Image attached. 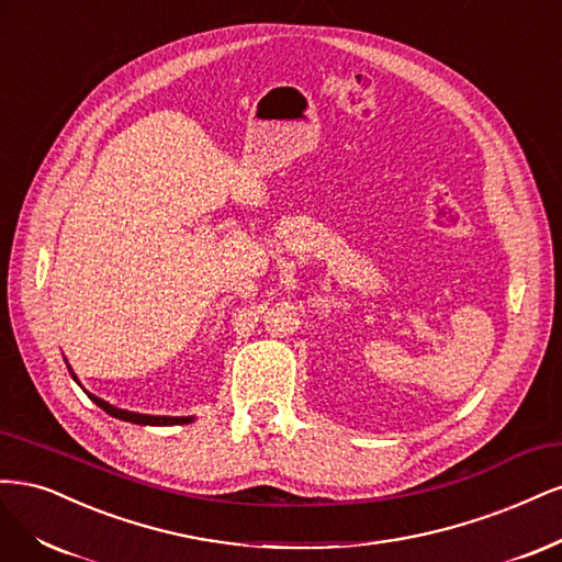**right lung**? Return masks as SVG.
Listing matches in <instances>:
<instances>
[{
	"label": "right lung",
	"mask_w": 562,
	"mask_h": 562,
	"mask_svg": "<svg viewBox=\"0 0 562 562\" xmlns=\"http://www.w3.org/2000/svg\"><path fill=\"white\" fill-rule=\"evenodd\" d=\"M67 369H69V364H67ZM69 373H71V378L77 380V375H75V371L69 369ZM79 383V380H77ZM86 392V390H83ZM88 394V400H93L104 413H110L112 418H119V420H125V423H135V425H189V423H193V418L189 415V418H170V415H144V413H133V411H123V408H116V406H112L110 402H104V400H100V396H95V394H90V392H86Z\"/></svg>",
	"instance_id": "1"
}]
</instances>
